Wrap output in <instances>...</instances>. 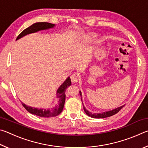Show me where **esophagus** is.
<instances>
[{"mask_svg":"<svg viewBox=\"0 0 148 148\" xmlns=\"http://www.w3.org/2000/svg\"><path fill=\"white\" fill-rule=\"evenodd\" d=\"M71 81H72V83L75 84V83H77V82H78L79 77H78V76H77L76 74H74L71 75Z\"/></svg>","mask_w":148,"mask_h":148,"instance_id":"esophagus-1","label":"esophagus"}]
</instances>
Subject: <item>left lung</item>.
<instances>
[{
    "label": "left lung",
    "mask_w": 148,
    "mask_h": 148,
    "mask_svg": "<svg viewBox=\"0 0 148 148\" xmlns=\"http://www.w3.org/2000/svg\"><path fill=\"white\" fill-rule=\"evenodd\" d=\"M79 95H80V96H81V99H82V95L81 91H79ZM82 104H83V108H84V111H85V112H86V114L87 115V116L91 117H92V118H97V119L105 118V117H110L112 116H114V115L116 114L117 112H119L120 110H121L123 108V107L125 106V104H124L121 106H119L118 108H115L114 110H110V111L101 112V113H92V112H89V110H87L86 108V107H85L84 105L83 102H82Z\"/></svg>",
    "instance_id": "1"
}]
</instances>
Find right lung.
<instances>
[{
	"label": "right lung",
	"instance_id": "right-lung-1",
	"mask_svg": "<svg viewBox=\"0 0 148 148\" xmlns=\"http://www.w3.org/2000/svg\"><path fill=\"white\" fill-rule=\"evenodd\" d=\"M56 26L55 24H52L50 23H47V22H38L32 24V25L29 27L22 31L21 33L19 34V36L17 37L16 40L20 39L22 37L26 36L27 34L34 33V32L44 31V30H47L49 29H52ZM71 85V79L69 76L65 79V81L62 83L60 87L57 90L56 97L57 99V103L55 105L51 108H34L29 106H27L23 102H21L22 105L25 108L29 113L32 114L36 115L37 116H40L42 117H52L58 116L61 113L62 110H63L64 102H65V92H66V89L68 88Z\"/></svg>",
	"mask_w": 148,
	"mask_h": 148
}]
</instances>
